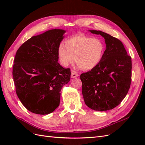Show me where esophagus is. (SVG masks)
<instances>
[{"label": "esophagus", "instance_id": "esophagus-1", "mask_svg": "<svg viewBox=\"0 0 145 145\" xmlns=\"http://www.w3.org/2000/svg\"><path fill=\"white\" fill-rule=\"evenodd\" d=\"M78 76V74L75 71H71V77L72 78H75L77 77Z\"/></svg>", "mask_w": 145, "mask_h": 145}]
</instances>
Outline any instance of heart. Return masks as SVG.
<instances>
[{"label":"heart","instance_id":"heart-1","mask_svg":"<svg viewBox=\"0 0 145 145\" xmlns=\"http://www.w3.org/2000/svg\"><path fill=\"white\" fill-rule=\"evenodd\" d=\"M58 48V54L62 64L67 67L76 63L82 69L89 71L95 68L102 60L105 51L102 42L83 34L69 37Z\"/></svg>","mask_w":145,"mask_h":145}]
</instances>
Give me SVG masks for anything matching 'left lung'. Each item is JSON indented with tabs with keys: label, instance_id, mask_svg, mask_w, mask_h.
I'll return each instance as SVG.
<instances>
[{
	"label": "left lung",
	"instance_id": "left-lung-1",
	"mask_svg": "<svg viewBox=\"0 0 145 145\" xmlns=\"http://www.w3.org/2000/svg\"><path fill=\"white\" fill-rule=\"evenodd\" d=\"M90 32L104 37L106 45L99 65L80 75L85 104L95 111L110 110L119 105L129 91L132 61L122 42L106 33Z\"/></svg>",
	"mask_w": 145,
	"mask_h": 145
}]
</instances>
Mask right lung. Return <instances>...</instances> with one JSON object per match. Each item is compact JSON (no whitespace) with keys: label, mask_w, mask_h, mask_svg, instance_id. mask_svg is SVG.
Wrapping results in <instances>:
<instances>
[{"label":"right lung","mask_w":145,"mask_h":145,"mask_svg":"<svg viewBox=\"0 0 145 145\" xmlns=\"http://www.w3.org/2000/svg\"><path fill=\"white\" fill-rule=\"evenodd\" d=\"M65 31L51 29L33 36L17 50L12 68L16 92L28 111L46 115L59 106L60 91L71 77L59 63L58 48Z\"/></svg>","instance_id":"add662e5"}]
</instances>
